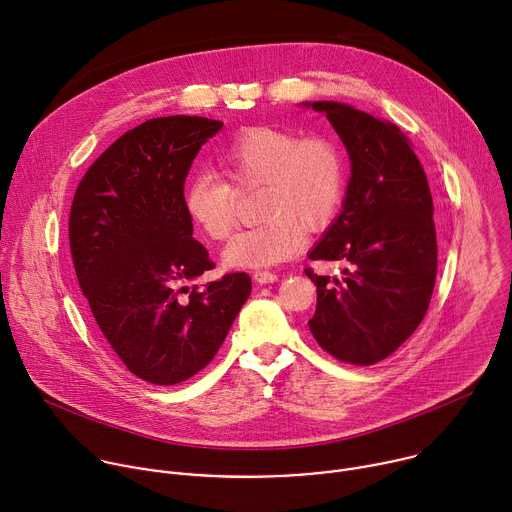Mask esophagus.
<instances>
[{
  "label": "esophagus",
  "mask_w": 512,
  "mask_h": 512,
  "mask_svg": "<svg viewBox=\"0 0 512 512\" xmlns=\"http://www.w3.org/2000/svg\"><path fill=\"white\" fill-rule=\"evenodd\" d=\"M253 279L257 281V283H273V281H277V273H273V271H263V269H259V271H255L253 273Z\"/></svg>",
  "instance_id": "34e87169"
}]
</instances>
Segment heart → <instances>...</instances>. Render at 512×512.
<instances>
[{"instance_id":"obj_1","label":"heart","mask_w":512,"mask_h":512,"mask_svg":"<svg viewBox=\"0 0 512 512\" xmlns=\"http://www.w3.org/2000/svg\"><path fill=\"white\" fill-rule=\"evenodd\" d=\"M218 162L237 188L261 186L257 216L263 221L225 247L229 267L257 269L294 257L308 231L328 227L344 200L346 158L330 135L245 127L218 148ZM184 210L206 239L225 241L235 225V192L223 178L198 172L186 184Z\"/></svg>"}]
</instances>
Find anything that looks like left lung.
Masks as SVG:
<instances>
[{"label":"left lung","mask_w":512,"mask_h":512,"mask_svg":"<svg viewBox=\"0 0 512 512\" xmlns=\"http://www.w3.org/2000/svg\"><path fill=\"white\" fill-rule=\"evenodd\" d=\"M350 156L342 212L310 251L338 261L342 277L314 273L316 342L334 358L369 367L393 354L421 324L435 285L433 200L409 137L391 121L344 103L316 101Z\"/></svg>","instance_id":"obj_1"}]
</instances>
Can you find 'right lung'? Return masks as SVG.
Wrapping results in <instances>:
<instances>
[{"mask_svg": "<svg viewBox=\"0 0 512 512\" xmlns=\"http://www.w3.org/2000/svg\"><path fill=\"white\" fill-rule=\"evenodd\" d=\"M221 127L190 115L148 119L109 145L72 198L70 253L91 314L125 367L154 385L202 371L251 296L243 271L184 285L214 269L192 237L184 182Z\"/></svg>", "mask_w": 512, "mask_h": 512, "instance_id": "obj_1", "label": "right lung"}]
</instances>
